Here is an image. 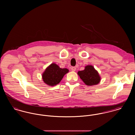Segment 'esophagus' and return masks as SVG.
Segmentation results:
<instances>
[{
	"label": "esophagus",
	"mask_w": 135,
	"mask_h": 135,
	"mask_svg": "<svg viewBox=\"0 0 135 135\" xmlns=\"http://www.w3.org/2000/svg\"><path fill=\"white\" fill-rule=\"evenodd\" d=\"M76 67L73 66V67H72V68H71V70H72V71H73V72L75 71H76Z\"/></svg>",
	"instance_id": "esophagus-1"
}]
</instances>
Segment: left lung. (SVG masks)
Instances as JSON below:
<instances>
[{
	"label": "left lung",
	"instance_id": "obj_1",
	"mask_svg": "<svg viewBox=\"0 0 135 135\" xmlns=\"http://www.w3.org/2000/svg\"><path fill=\"white\" fill-rule=\"evenodd\" d=\"M77 74L87 86L96 85L99 83L101 80V78L97 71L93 66L90 65L86 66L84 70L78 71Z\"/></svg>",
	"mask_w": 135,
	"mask_h": 135
}]
</instances>
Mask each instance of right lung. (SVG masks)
Wrapping results in <instances>:
<instances>
[{"label": "right lung", "instance_id": "obj_1", "mask_svg": "<svg viewBox=\"0 0 135 135\" xmlns=\"http://www.w3.org/2000/svg\"><path fill=\"white\" fill-rule=\"evenodd\" d=\"M68 72V69L60 68L57 64L54 63L46 68L42 74V78L45 84L54 86L58 84L64 75Z\"/></svg>", "mask_w": 135, "mask_h": 135}]
</instances>
